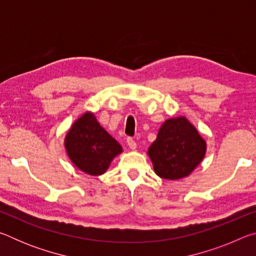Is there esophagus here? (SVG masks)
<instances>
[{
    "instance_id": "esophagus-1",
    "label": "esophagus",
    "mask_w": 256,
    "mask_h": 256,
    "mask_svg": "<svg viewBox=\"0 0 256 256\" xmlns=\"http://www.w3.org/2000/svg\"><path fill=\"white\" fill-rule=\"evenodd\" d=\"M126 142H128V148L130 149H132V150H134L136 148V142L133 140L132 138H128V140H126Z\"/></svg>"
}]
</instances>
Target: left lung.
<instances>
[{"instance_id": "1", "label": "left lung", "mask_w": 256, "mask_h": 256, "mask_svg": "<svg viewBox=\"0 0 256 256\" xmlns=\"http://www.w3.org/2000/svg\"><path fill=\"white\" fill-rule=\"evenodd\" d=\"M206 144L184 116L170 118L159 128L148 154L154 172L164 180L188 176L204 158Z\"/></svg>"}]
</instances>
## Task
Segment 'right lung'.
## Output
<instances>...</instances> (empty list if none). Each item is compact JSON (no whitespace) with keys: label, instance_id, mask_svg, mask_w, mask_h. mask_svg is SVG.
<instances>
[{"label":"right lung","instance_id":"obj_1","mask_svg":"<svg viewBox=\"0 0 256 256\" xmlns=\"http://www.w3.org/2000/svg\"><path fill=\"white\" fill-rule=\"evenodd\" d=\"M66 154L80 170L92 176L105 172L112 160L122 152V146L97 122L92 112L78 118L66 133Z\"/></svg>","mask_w":256,"mask_h":256}]
</instances>
